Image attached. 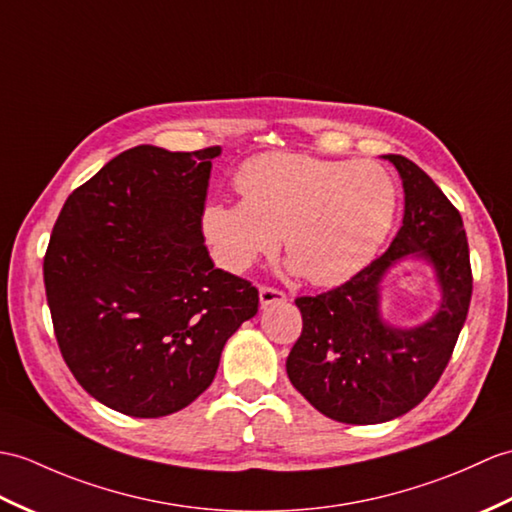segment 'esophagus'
<instances>
[{
    "label": "esophagus",
    "instance_id": "1",
    "mask_svg": "<svg viewBox=\"0 0 512 512\" xmlns=\"http://www.w3.org/2000/svg\"><path fill=\"white\" fill-rule=\"evenodd\" d=\"M285 301V294L277 288H268V285H261L259 288V303L261 307H268L272 303H283Z\"/></svg>",
    "mask_w": 512,
    "mask_h": 512
}]
</instances>
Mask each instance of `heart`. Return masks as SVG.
I'll list each match as a JSON object with an SVG mask.
<instances>
[{"instance_id":"obj_1","label":"heart","mask_w":512,"mask_h":512,"mask_svg":"<svg viewBox=\"0 0 512 512\" xmlns=\"http://www.w3.org/2000/svg\"><path fill=\"white\" fill-rule=\"evenodd\" d=\"M242 200H209L200 229L218 264L244 272L285 235L290 270L316 285L351 279L382 246L397 187L375 161H331L266 152L235 172Z\"/></svg>"}]
</instances>
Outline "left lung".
<instances>
[{"instance_id":"8db88e82","label":"left lung","mask_w":512,"mask_h":512,"mask_svg":"<svg viewBox=\"0 0 512 512\" xmlns=\"http://www.w3.org/2000/svg\"><path fill=\"white\" fill-rule=\"evenodd\" d=\"M384 159L403 183V227L388 251L347 283L294 301L303 331L285 362L292 386L318 412L351 425L397 419L430 395L454 353L473 290L458 209L417 163L401 154ZM410 256L435 268L442 305L423 326L403 330L381 318L378 283Z\"/></svg>"}]
</instances>
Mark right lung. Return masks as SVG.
<instances>
[{
  "instance_id": "right-lung-1",
  "label": "right lung",
  "mask_w": 512,
  "mask_h": 512,
  "mask_svg": "<svg viewBox=\"0 0 512 512\" xmlns=\"http://www.w3.org/2000/svg\"><path fill=\"white\" fill-rule=\"evenodd\" d=\"M220 148L117 154L69 194L43 259L63 360L93 399L128 417L189 406L259 292L213 266L200 229Z\"/></svg>"
}]
</instances>
